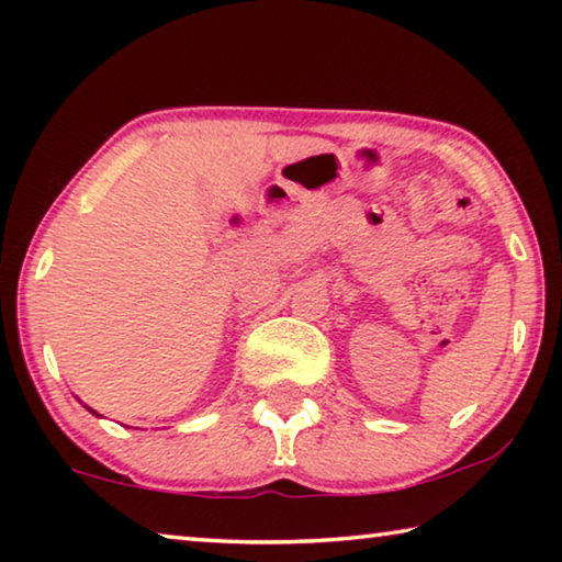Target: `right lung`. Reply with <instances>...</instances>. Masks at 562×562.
Listing matches in <instances>:
<instances>
[{
  "mask_svg": "<svg viewBox=\"0 0 562 562\" xmlns=\"http://www.w3.org/2000/svg\"><path fill=\"white\" fill-rule=\"evenodd\" d=\"M87 408H89V406H87ZM89 412H91L93 416H99V412H93V408H89Z\"/></svg>",
  "mask_w": 562,
  "mask_h": 562,
  "instance_id": "right-lung-1",
  "label": "right lung"
}]
</instances>
